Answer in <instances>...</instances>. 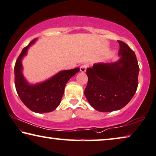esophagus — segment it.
I'll use <instances>...</instances> for the list:
<instances>
[{
    "mask_svg": "<svg viewBox=\"0 0 156 156\" xmlns=\"http://www.w3.org/2000/svg\"><path fill=\"white\" fill-rule=\"evenodd\" d=\"M87 68V64L86 63H84V64H82L80 67V71L82 72V73H84V72L86 71V69Z\"/></svg>",
    "mask_w": 156,
    "mask_h": 156,
    "instance_id": "obj_1",
    "label": "esophagus"
}]
</instances>
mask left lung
I'll use <instances>...</instances> for the list:
<instances>
[{"mask_svg":"<svg viewBox=\"0 0 156 156\" xmlns=\"http://www.w3.org/2000/svg\"><path fill=\"white\" fill-rule=\"evenodd\" d=\"M119 44L117 62L96 63L86 70L88 77L84 94L90 105L99 112L119 110L130 102L138 87L139 66L134 51Z\"/></svg>","mask_w":156,"mask_h":156,"instance_id":"8db88e82","label":"left lung"}]
</instances>
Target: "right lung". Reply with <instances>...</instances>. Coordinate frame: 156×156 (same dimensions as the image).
I'll return each mask as SVG.
<instances>
[{
	"mask_svg": "<svg viewBox=\"0 0 156 156\" xmlns=\"http://www.w3.org/2000/svg\"><path fill=\"white\" fill-rule=\"evenodd\" d=\"M31 42L23 49L15 65V85L17 93L24 104L30 110L37 113L50 112L54 111L61 102L64 93L66 83L80 71L79 68L62 71L51 78L39 83L30 85L27 83L22 73L21 60L27 54L28 47L34 42Z\"/></svg>",
	"mask_w": 156,
	"mask_h": 156,
	"instance_id": "right-lung-1",
	"label": "right lung"
}]
</instances>
